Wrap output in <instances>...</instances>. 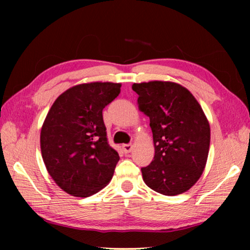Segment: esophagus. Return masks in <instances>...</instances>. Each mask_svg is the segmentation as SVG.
<instances>
[{
    "label": "esophagus",
    "instance_id": "34e87169",
    "mask_svg": "<svg viewBox=\"0 0 250 250\" xmlns=\"http://www.w3.org/2000/svg\"><path fill=\"white\" fill-rule=\"evenodd\" d=\"M133 149V146L132 145H124L122 146V150L125 151V153H130L131 151Z\"/></svg>",
    "mask_w": 250,
    "mask_h": 250
}]
</instances>
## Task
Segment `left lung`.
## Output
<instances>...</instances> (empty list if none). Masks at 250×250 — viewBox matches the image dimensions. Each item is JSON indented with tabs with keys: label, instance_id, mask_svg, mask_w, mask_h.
<instances>
[{
	"label": "left lung",
	"instance_id": "left-lung-1",
	"mask_svg": "<svg viewBox=\"0 0 250 250\" xmlns=\"http://www.w3.org/2000/svg\"><path fill=\"white\" fill-rule=\"evenodd\" d=\"M140 111L150 118L155 154L141 168L153 191L174 196L200 179L208 156L210 129L200 104L185 87L172 82L133 83Z\"/></svg>",
	"mask_w": 250,
	"mask_h": 250
}]
</instances>
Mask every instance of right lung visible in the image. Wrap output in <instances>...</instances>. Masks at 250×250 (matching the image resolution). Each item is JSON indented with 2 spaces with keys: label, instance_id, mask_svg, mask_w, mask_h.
<instances>
[{
  "label": "right lung",
  "instance_id": "right-lung-1",
  "mask_svg": "<svg viewBox=\"0 0 250 250\" xmlns=\"http://www.w3.org/2000/svg\"><path fill=\"white\" fill-rule=\"evenodd\" d=\"M121 83H89L67 89L50 107L41 131L45 167L59 188L77 197L98 193L112 179L119 154L108 145L103 110Z\"/></svg>",
  "mask_w": 250,
  "mask_h": 250
}]
</instances>
